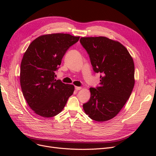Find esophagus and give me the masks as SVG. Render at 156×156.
Returning <instances> with one entry per match:
<instances>
[{"label":"esophagus","mask_w":156,"mask_h":156,"mask_svg":"<svg viewBox=\"0 0 156 156\" xmlns=\"http://www.w3.org/2000/svg\"><path fill=\"white\" fill-rule=\"evenodd\" d=\"M75 89L77 91H78V90H79L81 89V87H75Z\"/></svg>","instance_id":"esophagus-1"}]
</instances>
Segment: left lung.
I'll return each mask as SVG.
<instances>
[{
	"instance_id": "8db88e82",
	"label": "left lung",
	"mask_w": 156,
	"mask_h": 156,
	"mask_svg": "<svg viewBox=\"0 0 156 156\" xmlns=\"http://www.w3.org/2000/svg\"><path fill=\"white\" fill-rule=\"evenodd\" d=\"M80 43L89 55L94 72L101 73L100 86L90 88V98L83 105V109L95 121L111 120L133 89V60L123 45L106 37H83Z\"/></svg>"
}]
</instances>
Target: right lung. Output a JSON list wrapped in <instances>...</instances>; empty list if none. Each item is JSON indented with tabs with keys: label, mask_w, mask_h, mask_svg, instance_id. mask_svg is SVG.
<instances>
[{
	"label": "right lung",
	"mask_w": 156,
	"mask_h": 156,
	"mask_svg": "<svg viewBox=\"0 0 156 156\" xmlns=\"http://www.w3.org/2000/svg\"><path fill=\"white\" fill-rule=\"evenodd\" d=\"M69 34H46L32 41L21 61L20 83L23 96L36 114L53 117L62 111L74 86L56 80L55 72L67 50L79 41Z\"/></svg>",
	"instance_id": "add662e5"
}]
</instances>
